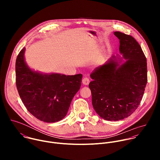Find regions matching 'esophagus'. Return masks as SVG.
Returning <instances> with one entry per match:
<instances>
[{"label": "esophagus", "mask_w": 160, "mask_h": 160, "mask_svg": "<svg viewBox=\"0 0 160 160\" xmlns=\"http://www.w3.org/2000/svg\"><path fill=\"white\" fill-rule=\"evenodd\" d=\"M90 83V80L88 78H83L82 80V83L84 85H88Z\"/></svg>", "instance_id": "esophagus-1"}]
</instances>
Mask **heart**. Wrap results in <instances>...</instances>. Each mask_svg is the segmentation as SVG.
Returning <instances> with one entry per match:
<instances>
[{
    "mask_svg": "<svg viewBox=\"0 0 160 160\" xmlns=\"http://www.w3.org/2000/svg\"><path fill=\"white\" fill-rule=\"evenodd\" d=\"M102 58L101 56H97L95 59H94V64L96 65H99L100 64H101L102 62Z\"/></svg>",
    "mask_w": 160,
    "mask_h": 160,
    "instance_id": "heart-1",
    "label": "heart"
}]
</instances>
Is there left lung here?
<instances>
[{
	"label": "left lung",
	"instance_id": "obj_1",
	"mask_svg": "<svg viewBox=\"0 0 160 160\" xmlns=\"http://www.w3.org/2000/svg\"><path fill=\"white\" fill-rule=\"evenodd\" d=\"M114 35L120 40L122 56H112L96 68L90 74L92 81L88 85L94 110L108 121L132 115L142 100L148 81L147 60L139 43L120 32Z\"/></svg>",
	"mask_w": 160,
	"mask_h": 160
}]
</instances>
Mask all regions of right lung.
Instances as JSON below:
<instances>
[{"instance_id": "obj_1", "label": "right lung", "mask_w": 160, "mask_h": 160, "mask_svg": "<svg viewBox=\"0 0 160 160\" xmlns=\"http://www.w3.org/2000/svg\"><path fill=\"white\" fill-rule=\"evenodd\" d=\"M25 48L16 61V82L27 110L37 119L54 123L67 115L71 102L81 86L82 75L44 73L30 68L25 58Z\"/></svg>"}]
</instances>
